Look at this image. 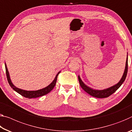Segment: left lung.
Instances as JSON below:
<instances>
[{"instance_id":"8db88e82","label":"left lung","mask_w":132,"mask_h":132,"mask_svg":"<svg viewBox=\"0 0 132 132\" xmlns=\"http://www.w3.org/2000/svg\"><path fill=\"white\" fill-rule=\"evenodd\" d=\"M127 69H128V59H126V66H125V69L124 73H123V76L122 79H120V80L119 81L118 83H117L116 85H115L113 86L109 87V88L101 90H95L90 88L88 86H87L83 82L82 80H81L80 77L79 76H78V79L79 83H80V86L86 92L89 94L90 95H91L93 97H95L97 98H105L108 97L109 96H110L113 93H114L117 90H118L119 87H120V86L122 85V83L124 82L127 76Z\"/></svg>"}]
</instances>
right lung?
Returning a JSON list of instances; mask_svg holds the SVG:
<instances>
[{
  "label": "right lung",
  "mask_w": 132,
  "mask_h": 132,
  "mask_svg": "<svg viewBox=\"0 0 132 132\" xmlns=\"http://www.w3.org/2000/svg\"><path fill=\"white\" fill-rule=\"evenodd\" d=\"M5 69H6V76H7V81L9 84L10 85V87L13 89L14 90H15L16 92L19 93L24 97L26 98H29V99H32V98H36V97H40V96H44L45 95H47V93H49L50 92H51L52 89L54 88V87L55 86L56 81H57V76L60 73V72H58V73L56 75L55 79H54L53 81L50 84L49 86H47V87H45L42 89H40L38 90H35V91H28V90H22L20 89H19L16 86H14L13 83H12L11 80H10V76L9 72H8L7 66H6V64H5Z\"/></svg>",
  "instance_id": "1"
}]
</instances>
